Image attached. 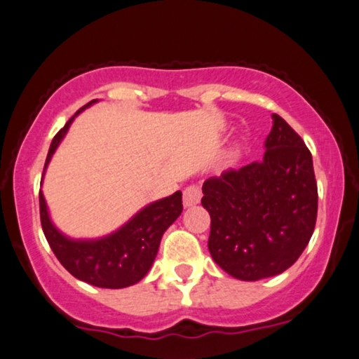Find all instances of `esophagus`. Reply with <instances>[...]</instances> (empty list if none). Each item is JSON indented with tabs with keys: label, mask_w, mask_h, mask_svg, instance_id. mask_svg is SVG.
<instances>
[{
	"label": "esophagus",
	"mask_w": 359,
	"mask_h": 359,
	"mask_svg": "<svg viewBox=\"0 0 359 359\" xmlns=\"http://www.w3.org/2000/svg\"><path fill=\"white\" fill-rule=\"evenodd\" d=\"M201 200V190L200 187L196 185H189L184 190V206L185 208H190V206H195L196 203H200Z\"/></svg>",
	"instance_id": "1"
}]
</instances>
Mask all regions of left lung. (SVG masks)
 Masks as SVG:
<instances>
[{
  "instance_id": "left-lung-1",
  "label": "left lung",
  "mask_w": 359,
  "mask_h": 359,
  "mask_svg": "<svg viewBox=\"0 0 359 359\" xmlns=\"http://www.w3.org/2000/svg\"><path fill=\"white\" fill-rule=\"evenodd\" d=\"M260 161L205 180L201 205L211 216L208 249L242 281L280 275L309 244L317 218L311 151L273 114Z\"/></svg>"
}]
</instances>
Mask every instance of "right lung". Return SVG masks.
Wrapping results in <instances>:
<instances>
[{"label": "right lung", "mask_w": 359, "mask_h": 359, "mask_svg": "<svg viewBox=\"0 0 359 359\" xmlns=\"http://www.w3.org/2000/svg\"><path fill=\"white\" fill-rule=\"evenodd\" d=\"M95 102L97 99L90 100L83 109H79L68 120L67 125L55 135L52 144H50L47 161H45L43 174L55 151L67 136L73 120L84 109L90 107ZM39 203L43 234L60 264L74 278L89 283L93 286L109 287V290L127 287L144 278L158 255L163 234L184 210L182 191L179 190L170 196L146 205L138 213L131 216L127 223L107 236L97 237V239H73V237L63 234L53 224L42 190L39 194Z\"/></svg>", "instance_id": "right-lung-1"}]
</instances>
